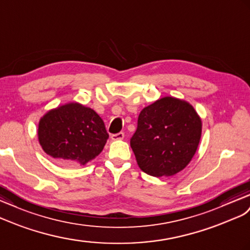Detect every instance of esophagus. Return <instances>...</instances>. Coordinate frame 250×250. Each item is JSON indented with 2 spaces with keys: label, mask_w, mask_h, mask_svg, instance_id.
<instances>
[{
  "label": "esophagus",
  "mask_w": 250,
  "mask_h": 250,
  "mask_svg": "<svg viewBox=\"0 0 250 250\" xmlns=\"http://www.w3.org/2000/svg\"><path fill=\"white\" fill-rule=\"evenodd\" d=\"M124 137H125V134L120 132L118 134H113V135L111 136V139L112 140H121V139H124Z\"/></svg>",
  "instance_id": "1"
}]
</instances>
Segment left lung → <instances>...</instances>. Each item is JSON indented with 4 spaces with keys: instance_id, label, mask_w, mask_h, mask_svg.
Returning <instances> with one entry per match:
<instances>
[{
    "instance_id": "8db88e82",
    "label": "left lung",
    "mask_w": 250,
    "mask_h": 250,
    "mask_svg": "<svg viewBox=\"0 0 250 250\" xmlns=\"http://www.w3.org/2000/svg\"><path fill=\"white\" fill-rule=\"evenodd\" d=\"M202 119L189 102L163 97L144 107L131 148L146 174L175 175L193 158L202 136Z\"/></svg>"
}]
</instances>
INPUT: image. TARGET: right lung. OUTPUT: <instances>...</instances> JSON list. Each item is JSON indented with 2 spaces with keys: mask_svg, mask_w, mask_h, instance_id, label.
I'll return each instance as SVG.
<instances>
[{
  "mask_svg": "<svg viewBox=\"0 0 250 250\" xmlns=\"http://www.w3.org/2000/svg\"><path fill=\"white\" fill-rule=\"evenodd\" d=\"M107 138L104 120L93 108L78 102L52 108L38 125L43 151L65 164L86 165L100 154Z\"/></svg>",
  "mask_w": 250,
  "mask_h": 250,
  "instance_id": "obj_1",
  "label": "right lung"
}]
</instances>
